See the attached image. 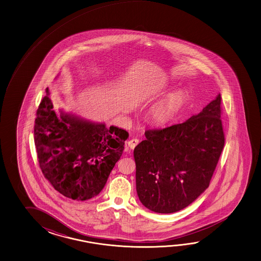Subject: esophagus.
<instances>
[{
  "label": "esophagus",
  "mask_w": 261,
  "mask_h": 261,
  "mask_svg": "<svg viewBox=\"0 0 261 261\" xmlns=\"http://www.w3.org/2000/svg\"><path fill=\"white\" fill-rule=\"evenodd\" d=\"M138 143H139V140H138V139H133V140H129V141L127 142L128 147L130 148L132 150H133L134 148L137 146Z\"/></svg>",
  "instance_id": "34e87169"
}]
</instances>
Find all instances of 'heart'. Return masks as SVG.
Wrapping results in <instances>:
<instances>
[{
	"mask_svg": "<svg viewBox=\"0 0 261 261\" xmlns=\"http://www.w3.org/2000/svg\"><path fill=\"white\" fill-rule=\"evenodd\" d=\"M183 91H176L166 96L151 109V120L155 125H165L171 121L185 103Z\"/></svg>",
	"mask_w": 261,
	"mask_h": 261,
	"instance_id": "heart-1",
	"label": "heart"
}]
</instances>
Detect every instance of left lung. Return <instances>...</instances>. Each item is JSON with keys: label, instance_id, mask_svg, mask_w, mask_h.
<instances>
[{"label": "left lung", "instance_id": "left-lung-1", "mask_svg": "<svg viewBox=\"0 0 261 261\" xmlns=\"http://www.w3.org/2000/svg\"><path fill=\"white\" fill-rule=\"evenodd\" d=\"M221 95L184 122L148 129L134 149L136 190L158 214L188 207L210 185L224 145Z\"/></svg>", "mask_w": 261, "mask_h": 261}]
</instances>
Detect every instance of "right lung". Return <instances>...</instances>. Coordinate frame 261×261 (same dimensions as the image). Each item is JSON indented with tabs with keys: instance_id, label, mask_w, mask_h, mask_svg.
I'll return each instance as SVG.
<instances>
[{
	"instance_id": "right-lung-1",
	"label": "right lung",
	"mask_w": 261,
	"mask_h": 261,
	"mask_svg": "<svg viewBox=\"0 0 261 261\" xmlns=\"http://www.w3.org/2000/svg\"><path fill=\"white\" fill-rule=\"evenodd\" d=\"M48 88L35 120L34 139L43 175L68 199L86 200L99 194L120 159L128 133L122 128L59 112Z\"/></svg>"
}]
</instances>
